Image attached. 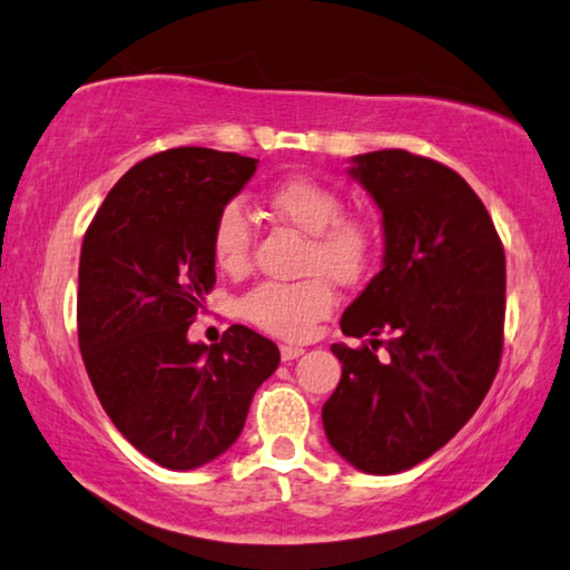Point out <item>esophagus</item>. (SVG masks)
<instances>
[{"instance_id": "1", "label": "esophagus", "mask_w": 570, "mask_h": 570, "mask_svg": "<svg viewBox=\"0 0 570 570\" xmlns=\"http://www.w3.org/2000/svg\"><path fill=\"white\" fill-rule=\"evenodd\" d=\"M304 354L302 346H292V344H282V360L284 362H292V360H298V356Z\"/></svg>"}]
</instances>
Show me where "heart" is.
<instances>
[{
  "mask_svg": "<svg viewBox=\"0 0 570 570\" xmlns=\"http://www.w3.org/2000/svg\"><path fill=\"white\" fill-rule=\"evenodd\" d=\"M268 208L286 224L308 236L304 268L330 275L336 284H356L370 274L377 256L380 230L366 216L344 214L342 193L326 183L294 176L268 193ZM254 246V226L246 210L230 200L218 210L210 230V254L226 274L248 266ZM320 275L304 282H264L238 302V312L248 324L278 340H306L336 304L332 283Z\"/></svg>",
  "mask_w": 570,
  "mask_h": 570,
  "instance_id": "obj_1",
  "label": "heart"
}]
</instances>
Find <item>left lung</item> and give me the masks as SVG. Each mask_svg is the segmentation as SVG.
I'll list each match as a JSON object with an SVG mask.
<instances>
[{"mask_svg":"<svg viewBox=\"0 0 570 570\" xmlns=\"http://www.w3.org/2000/svg\"><path fill=\"white\" fill-rule=\"evenodd\" d=\"M350 176L382 210V272L342 314L332 344L342 380L322 407L330 445L372 475L428 460L458 435L495 380L503 354L505 250L465 180L407 150L352 158ZM387 331L391 356L373 354Z\"/></svg>","mask_w":570,"mask_h":570,"instance_id":"8db88e82","label":"left lung"}]
</instances>
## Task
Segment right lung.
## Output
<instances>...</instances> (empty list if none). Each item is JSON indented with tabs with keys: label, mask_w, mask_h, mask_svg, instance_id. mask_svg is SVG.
<instances>
[{
	"label": "right lung",
	"mask_w": 570,
	"mask_h": 570,
	"mask_svg": "<svg viewBox=\"0 0 570 570\" xmlns=\"http://www.w3.org/2000/svg\"><path fill=\"white\" fill-rule=\"evenodd\" d=\"M256 158L173 148L115 183L85 230L77 340L95 394L135 450L168 470L216 460L244 430L278 346L244 324L218 344L188 326L216 284L210 230Z\"/></svg>",
	"instance_id": "right-lung-1"
}]
</instances>
